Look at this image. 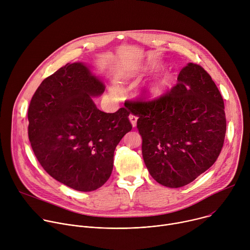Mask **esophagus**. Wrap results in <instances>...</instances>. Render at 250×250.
Here are the masks:
<instances>
[{
    "instance_id": "1",
    "label": "esophagus",
    "mask_w": 250,
    "mask_h": 250,
    "mask_svg": "<svg viewBox=\"0 0 250 250\" xmlns=\"http://www.w3.org/2000/svg\"><path fill=\"white\" fill-rule=\"evenodd\" d=\"M128 119H129V121H130V123H131L132 126L134 127V126L136 125V122H137V117H136V116H134V115H129Z\"/></svg>"
}]
</instances>
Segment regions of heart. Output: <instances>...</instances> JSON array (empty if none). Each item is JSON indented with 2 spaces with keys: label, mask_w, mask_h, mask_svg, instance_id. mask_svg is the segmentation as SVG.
<instances>
[{
  "label": "heart",
  "mask_w": 250,
  "mask_h": 250,
  "mask_svg": "<svg viewBox=\"0 0 250 250\" xmlns=\"http://www.w3.org/2000/svg\"><path fill=\"white\" fill-rule=\"evenodd\" d=\"M168 85H169V79L168 78H164V79H162L161 81H159V82H156V83H154V84H151L148 88H147V94L150 96V97H157V96H159L160 94H162L165 90H166V88L168 87ZM112 93L113 94H115V95H117L119 92H118V90L117 89H113L112 90Z\"/></svg>",
  "instance_id": "b5f03b06"
}]
</instances>
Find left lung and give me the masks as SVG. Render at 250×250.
Wrapping results in <instances>:
<instances>
[{
  "label": "left lung",
  "instance_id": "obj_1",
  "mask_svg": "<svg viewBox=\"0 0 250 250\" xmlns=\"http://www.w3.org/2000/svg\"><path fill=\"white\" fill-rule=\"evenodd\" d=\"M177 82L157 99L127 101L138 117L145 163L169 188L191 183L215 163L227 130L223 97L201 65L188 63Z\"/></svg>",
  "mask_w": 250,
  "mask_h": 250
}]
</instances>
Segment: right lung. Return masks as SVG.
Wrapping results in <instances>:
<instances>
[{
	"mask_svg": "<svg viewBox=\"0 0 250 250\" xmlns=\"http://www.w3.org/2000/svg\"><path fill=\"white\" fill-rule=\"evenodd\" d=\"M104 91V83L86 65L67 63L42 82L28 106L35 157L55 180L81 192L108 181L115 149L132 128L125 108L114 114L97 109L92 97Z\"/></svg>",
	"mask_w": 250,
	"mask_h": 250,
	"instance_id": "right-lung-1",
	"label": "right lung"
}]
</instances>
